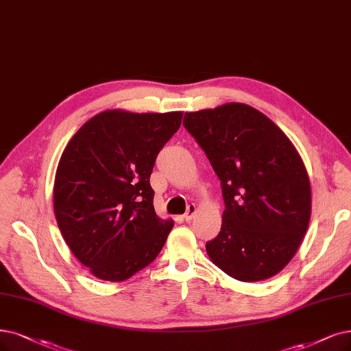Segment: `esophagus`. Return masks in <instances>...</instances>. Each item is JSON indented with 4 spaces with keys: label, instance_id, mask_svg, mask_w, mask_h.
I'll list each match as a JSON object with an SVG mask.
<instances>
[{
    "label": "esophagus",
    "instance_id": "esophagus-1",
    "mask_svg": "<svg viewBox=\"0 0 351 351\" xmlns=\"http://www.w3.org/2000/svg\"><path fill=\"white\" fill-rule=\"evenodd\" d=\"M195 214H197V206L191 204V205H188V210L184 214V219H185V221H191V219L195 217Z\"/></svg>",
    "mask_w": 351,
    "mask_h": 351
}]
</instances>
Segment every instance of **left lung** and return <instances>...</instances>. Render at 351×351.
Segmentation results:
<instances>
[{
    "mask_svg": "<svg viewBox=\"0 0 351 351\" xmlns=\"http://www.w3.org/2000/svg\"><path fill=\"white\" fill-rule=\"evenodd\" d=\"M184 125L221 180V231L205 245L211 262L241 282L278 275L300 249L311 218L301 154L269 117L247 104L186 112Z\"/></svg>",
    "mask_w": 351,
    "mask_h": 351,
    "instance_id": "8db88e82",
    "label": "left lung"
}]
</instances>
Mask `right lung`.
Segmentation results:
<instances>
[{
  "mask_svg": "<svg viewBox=\"0 0 351 351\" xmlns=\"http://www.w3.org/2000/svg\"><path fill=\"white\" fill-rule=\"evenodd\" d=\"M182 117L107 110L64 147L55 175V217L69 249L95 278L127 280L163 249L173 221L156 215L149 179Z\"/></svg>",
  "mask_w": 351,
  "mask_h": 351,
  "instance_id": "right-lung-1",
  "label": "right lung"
}]
</instances>
